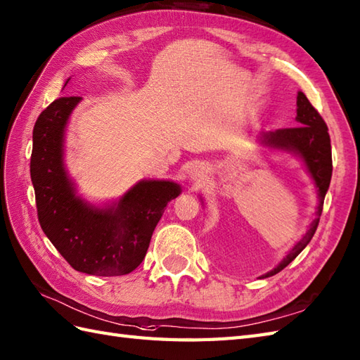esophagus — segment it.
<instances>
[{
  "label": "esophagus",
  "mask_w": 360,
  "mask_h": 360,
  "mask_svg": "<svg viewBox=\"0 0 360 360\" xmlns=\"http://www.w3.org/2000/svg\"><path fill=\"white\" fill-rule=\"evenodd\" d=\"M200 174H202V172H200L199 169H195L193 173H191V178H193V179H199Z\"/></svg>",
  "instance_id": "esophagus-1"
}]
</instances>
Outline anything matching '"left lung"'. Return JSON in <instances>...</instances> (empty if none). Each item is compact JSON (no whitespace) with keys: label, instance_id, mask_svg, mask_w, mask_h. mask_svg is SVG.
Listing matches in <instances>:
<instances>
[{"label":"left lung","instance_id":"left-lung-1","mask_svg":"<svg viewBox=\"0 0 360 360\" xmlns=\"http://www.w3.org/2000/svg\"><path fill=\"white\" fill-rule=\"evenodd\" d=\"M297 127H290V129H279L276 131L265 133L264 135V144L274 147V148H282V150H290V152H295L302 158L308 172L313 176L317 191H319V205H317V216L311 222L310 229L305 233V236L300 239L297 244L293 247V250L282 259L281 264L276 266L274 270L265 274V278L273 276L276 273L282 271L285 266L296 259V256L302 252V250L308 245V242L311 240L314 233L317 230V225H319V219L322 214V207H323V198L327 190L330 187L331 181V173H333V160H331V142L328 135V127L319 112L311 105L308 101L307 96L299 91L297 94Z\"/></svg>","mask_w":360,"mask_h":360}]
</instances>
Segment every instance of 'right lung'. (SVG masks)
Returning a JSON list of instances; mask_svg holds the SVG:
<instances>
[{"instance_id": "1", "label": "right lung", "mask_w": 360, "mask_h": 360, "mask_svg": "<svg viewBox=\"0 0 360 360\" xmlns=\"http://www.w3.org/2000/svg\"><path fill=\"white\" fill-rule=\"evenodd\" d=\"M79 99H55L33 127L30 178L38 221L72 269L95 276L127 274L146 257L156 224L181 188L170 181H141L105 210L75 196L63 164V141Z\"/></svg>"}]
</instances>
